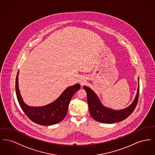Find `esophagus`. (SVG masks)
Wrapping results in <instances>:
<instances>
[{
    "instance_id": "obj_1",
    "label": "esophagus",
    "mask_w": 155,
    "mask_h": 155,
    "mask_svg": "<svg viewBox=\"0 0 155 155\" xmlns=\"http://www.w3.org/2000/svg\"><path fill=\"white\" fill-rule=\"evenodd\" d=\"M86 82V80L85 79H81V80L80 81V83L81 84V85H83L84 84H85V83Z\"/></svg>"
}]
</instances>
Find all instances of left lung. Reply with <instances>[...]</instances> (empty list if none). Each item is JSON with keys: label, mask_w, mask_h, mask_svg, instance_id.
Segmentation results:
<instances>
[{"label": "left lung", "mask_w": 155, "mask_h": 155, "mask_svg": "<svg viewBox=\"0 0 155 155\" xmlns=\"http://www.w3.org/2000/svg\"><path fill=\"white\" fill-rule=\"evenodd\" d=\"M135 97L132 103L121 110H114L103 105L95 92L87 86H84L87 94L89 110L92 118L98 122L106 124H112L121 121L127 118L134 110L138 102L140 92V79Z\"/></svg>", "instance_id": "left-lung-1"}]
</instances>
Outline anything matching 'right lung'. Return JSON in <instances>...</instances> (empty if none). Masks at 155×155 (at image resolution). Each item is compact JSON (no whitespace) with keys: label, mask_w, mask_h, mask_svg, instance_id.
<instances>
[{"label":"right lung","mask_w":155,"mask_h":155,"mask_svg":"<svg viewBox=\"0 0 155 155\" xmlns=\"http://www.w3.org/2000/svg\"><path fill=\"white\" fill-rule=\"evenodd\" d=\"M18 71L15 80V92L17 98L23 111L31 121L42 125H51L63 120L66 116L70 102L74 94L81 86L76 84L67 88L54 101L43 106H30L22 99L18 87Z\"/></svg>","instance_id":"right-lung-1"}]
</instances>
